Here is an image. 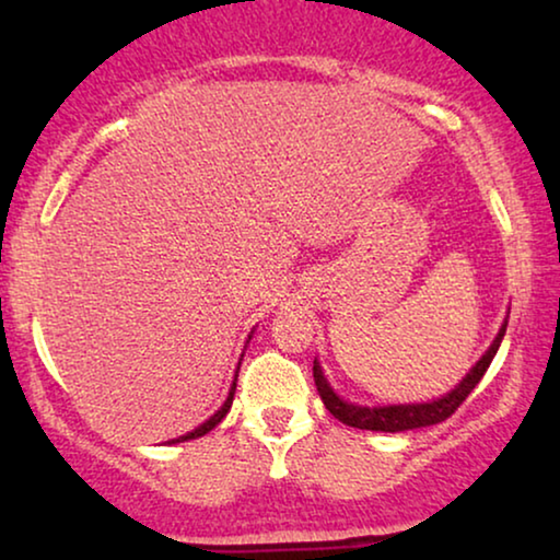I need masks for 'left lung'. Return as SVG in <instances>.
<instances>
[{"label":"left lung","mask_w":560,"mask_h":560,"mask_svg":"<svg viewBox=\"0 0 560 560\" xmlns=\"http://www.w3.org/2000/svg\"><path fill=\"white\" fill-rule=\"evenodd\" d=\"M508 331V320H504L500 334L494 336L492 347H489L477 364L471 366L469 374L458 382V385L446 393L439 400L428 402H410V405H374V408H366V405H354L347 402L343 397L334 393V387L328 385L324 370H320L318 359H313V380H316L318 395L324 400L326 410L331 412L334 418H339L341 423L351 428H362V431H382V433H400V431H412V428H425L435 425L448 416H454L458 405H462L466 397L471 395V389L479 385V380L485 377L487 366L492 364V359L500 349L502 336Z\"/></svg>","instance_id":"left-lung-1"}]
</instances>
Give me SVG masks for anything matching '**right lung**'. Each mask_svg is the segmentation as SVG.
Instances as JSON below:
<instances>
[{
    "label": "right lung",
    "instance_id": "right-lung-1",
    "mask_svg": "<svg viewBox=\"0 0 560 560\" xmlns=\"http://www.w3.org/2000/svg\"><path fill=\"white\" fill-rule=\"evenodd\" d=\"M249 339H252V334H249ZM249 343V341H247ZM242 364V362H240ZM236 377H240V366H236V374H234V382H232V389H229V395H226V400H224V405H221V408L213 412V416L209 418V420H203L201 425L198 428H194V431L190 433H186V435H178V439H173V441H167V443H183V441H194V439H201V435H206L209 431H213V428H217L221 420L226 418V412H229V408H232V400H234V393H236Z\"/></svg>",
    "mask_w": 560,
    "mask_h": 560
}]
</instances>
